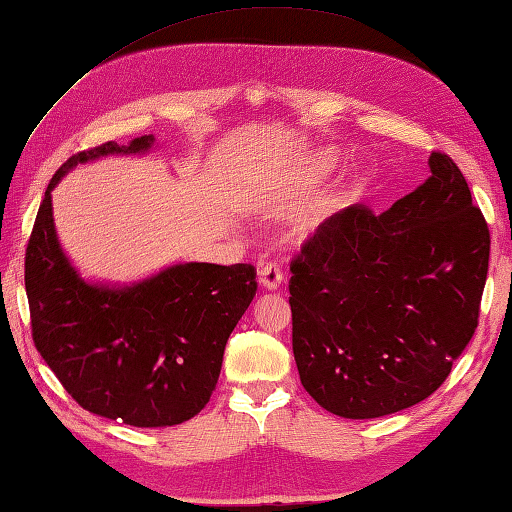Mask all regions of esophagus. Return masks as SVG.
<instances>
[{"label":"esophagus","mask_w":512,"mask_h":512,"mask_svg":"<svg viewBox=\"0 0 512 512\" xmlns=\"http://www.w3.org/2000/svg\"><path fill=\"white\" fill-rule=\"evenodd\" d=\"M258 278H260V285L265 289H278L282 282V269L278 263H265L258 271Z\"/></svg>","instance_id":"34e87169"}]
</instances>
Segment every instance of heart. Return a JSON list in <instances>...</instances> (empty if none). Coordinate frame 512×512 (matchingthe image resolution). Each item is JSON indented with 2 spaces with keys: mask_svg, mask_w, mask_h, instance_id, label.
<instances>
[{
  "mask_svg": "<svg viewBox=\"0 0 512 512\" xmlns=\"http://www.w3.org/2000/svg\"><path fill=\"white\" fill-rule=\"evenodd\" d=\"M333 166H335L333 157L322 155V157H317V160L309 168L302 170V177H304V181H315V179H320L326 170H331Z\"/></svg>",
  "mask_w": 512,
  "mask_h": 512,
  "instance_id": "b5f03b06",
  "label": "heart"
}]
</instances>
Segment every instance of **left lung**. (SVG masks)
I'll list each match as a JSON object with an SVG mask.
<instances>
[{
	"label": "left lung",
	"instance_id": "left-lung-1",
	"mask_svg": "<svg viewBox=\"0 0 512 512\" xmlns=\"http://www.w3.org/2000/svg\"><path fill=\"white\" fill-rule=\"evenodd\" d=\"M383 214L350 206L291 260L293 357L304 390L344 418L425 401L478 328L491 234L447 153Z\"/></svg>",
	"mask_w": 512,
	"mask_h": 512
}]
</instances>
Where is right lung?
I'll list each match as a JSON object with an SVG mask.
<instances>
[{
  "label": "right lung",
  "instance_id": "add662e5",
  "mask_svg": "<svg viewBox=\"0 0 512 512\" xmlns=\"http://www.w3.org/2000/svg\"><path fill=\"white\" fill-rule=\"evenodd\" d=\"M153 135L72 155L45 190L26 247L32 342L87 412L133 427L179 425L217 388L227 337L254 300L256 267L184 263L131 287L89 285L56 241L52 188L72 166L144 153Z\"/></svg>",
  "mask_w": 512,
  "mask_h": 512
}]
</instances>
